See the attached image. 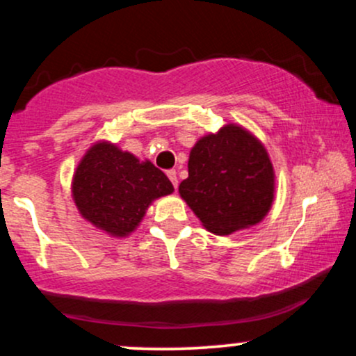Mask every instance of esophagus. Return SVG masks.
Listing matches in <instances>:
<instances>
[{
    "instance_id": "esophagus-1",
    "label": "esophagus",
    "mask_w": 356,
    "mask_h": 356,
    "mask_svg": "<svg viewBox=\"0 0 356 356\" xmlns=\"http://www.w3.org/2000/svg\"><path fill=\"white\" fill-rule=\"evenodd\" d=\"M167 177L170 179V182H172L175 189H177V186H179V181H177V172H175V170H167Z\"/></svg>"
}]
</instances>
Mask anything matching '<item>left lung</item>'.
Returning <instances> with one entry per match:
<instances>
[{
  "label": "left lung",
  "instance_id": "1",
  "mask_svg": "<svg viewBox=\"0 0 356 356\" xmlns=\"http://www.w3.org/2000/svg\"><path fill=\"white\" fill-rule=\"evenodd\" d=\"M189 177L179 194L212 234L256 226L275 201L276 174L263 142L246 127L227 122L206 134L189 154Z\"/></svg>",
  "mask_w": 356,
  "mask_h": 356
}]
</instances>
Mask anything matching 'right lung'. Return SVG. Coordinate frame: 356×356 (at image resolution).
Masks as SVG:
<instances>
[{"label": "right lung", "instance_id": "obj_1", "mask_svg": "<svg viewBox=\"0 0 356 356\" xmlns=\"http://www.w3.org/2000/svg\"><path fill=\"white\" fill-rule=\"evenodd\" d=\"M174 192L172 182L149 159L97 140L72 177V197L80 216L112 238H127L140 226L154 201Z\"/></svg>", "mask_w": 356, "mask_h": 356}]
</instances>
